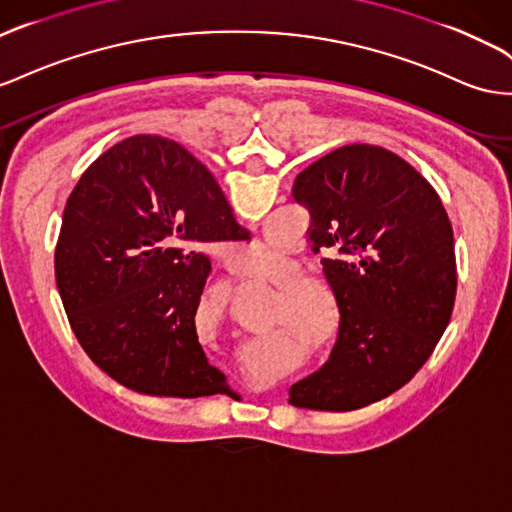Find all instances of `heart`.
<instances>
[{
	"label": "heart",
	"mask_w": 512,
	"mask_h": 512,
	"mask_svg": "<svg viewBox=\"0 0 512 512\" xmlns=\"http://www.w3.org/2000/svg\"><path fill=\"white\" fill-rule=\"evenodd\" d=\"M245 278L247 280H258L260 278V262L254 258L247 262V271H245Z\"/></svg>",
	"instance_id": "heart-1"
}]
</instances>
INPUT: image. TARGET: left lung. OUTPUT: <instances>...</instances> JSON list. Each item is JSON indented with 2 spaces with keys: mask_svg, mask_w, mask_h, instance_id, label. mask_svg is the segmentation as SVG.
<instances>
[{
  "mask_svg": "<svg viewBox=\"0 0 512 512\" xmlns=\"http://www.w3.org/2000/svg\"><path fill=\"white\" fill-rule=\"evenodd\" d=\"M293 198L340 312L327 362L288 403L351 411L390 396L424 366L450 323L457 260L435 189L381 146L336 148L303 170Z\"/></svg>",
  "mask_w": 512,
  "mask_h": 512,
  "instance_id": "left-lung-1",
  "label": "left lung"
}]
</instances>
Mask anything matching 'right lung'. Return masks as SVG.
<instances>
[{"label":"right lung","instance_id":"right-lung-1","mask_svg":"<svg viewBox=\"0 0 512 512\" xmlns=\"http://www.w3.org/2000/svg\"><path fill=\"white\" fill-rule=\"evenodd\" d=\"M213 174L159 135L112 146L79 178L55 245V282L92 362L150 396L228 394L198 340L213 243L247 241Z\"/></svg>","mask_w":512,"mask_h":512}]
</instances>
